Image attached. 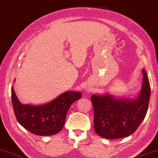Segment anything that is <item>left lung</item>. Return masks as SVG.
<instances>
[{
    "instance_id": "obj_1",
    "label": "left lung",
    "mask_w": 158,
    "mask_h": 158,
    "mask_svg": "<svg viewBox=\"0 0 158 158\" xmlns=\"http://www.w3.org/2000/svg\"><path fill=\"white\" fill-rule=\"evenodd\" d=\"M140 95L136 99H116L112 96H91L94 110V129L99 136L117 139L132 134L145 117L151 94L144 69Z\"/></svg>"
}]
</instances>
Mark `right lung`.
Segmentation results:
<instances>
[{"label":"right lung","mask_w":158,"mask_h":158,"mask_svg":"<svg viewBox=\"0 0 158 158\" xmlns=\"http://www.w3.org/2000/svg\"><path fill=\"white\" fill-rule=\"evenodd\" d=\"M81 97L80 92L69 91L47 104L23 105L11 87L13 108L19 123L31 133L40 136H51L59 132L65 124L71 105Z\"/></svg>","instance_id":"1"}]
</instances>
